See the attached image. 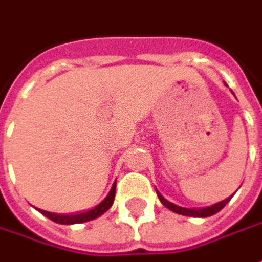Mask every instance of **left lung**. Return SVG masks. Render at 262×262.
I'll return each mask as SVG.
<instances>
[{
	"instance_id": "1",
	"label": "left lung",
	"mask_w": 262,
	"mask_h": 262,
	"mask_svg": "<svg viewBox=\"0 0 262 262\" xmlns=\"http://www.w3.org/2000/svg\"><path fill=\"white\" fill-rule=\"evenodd\" d=\"M157 195H159V200L162 201V204L164 207H167L169 210H171L173 213L177 214H182V215H188V217H201V219H204V217H210V215H214V214H217L220 210L224 208L228 201L231 200V197L233 195H230V197H227L226 200L219 201V203H215L213 206H208V207L204 208H186V207H180V206H176L173 203H170L169 200H166L164 197H163L159 191L156 190Z\"/></svg>"
}]
</instances>
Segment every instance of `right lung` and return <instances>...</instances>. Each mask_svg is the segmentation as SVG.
I'll list each match as a JSON object with an SVG mask.
<instances>
[{"mask_svg":"<svg viewBox=\"0 0 262 262\" xmlns=\"http://www.w3.org/2000/svg\"><path fill=\"white\" fill-rule=\"evenodd\" d=\"M115 193H116V183H113L112 188L109 191V194L106 195L105 200L99 203L98 206L89 211H85V213L80 214H72V215H62V214H55L49 213V211H45V210H39V213L43 214L45 217H48L49 220L55 221L58 224H80V223H86V221L95 220L100 217L102 214L106 213L109 208L112 207L113 200H115Z\"/></svg>","mask_w":262,"mask_h":262,"instance_id":"add662e5","label":"right lung"}]
</instances>
